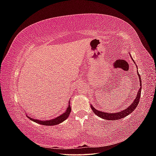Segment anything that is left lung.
<instances>
[{"label":"left lung","instance_id":"8db88e82","mask_svg":"<svg viewBox=\"0 0 156 156\" xmlns=\"http://www.w3.org/2000/svg\"><path fill=\"white\" fill-rule=\"evenodd\" d=\"M131 56V55H130ZM133 60V58H132ZM133 61H134L133 60ZM137 75L139 78V81H140V88L139 90L138 91L137 94H136V97L135 99V100L133 101V102L131 103V104L127 107V108H125L124 110H122L120 112H115V113H108V112H102V111H100L98 110H96L95 108H94L92 105H90L92 110L93 111V112L95 113V114L99 116L101 118V119H103L105 120H119L121 119H123L124 117L127 116V115H129V114H131V112H133L136 107H137L139 102L140 100V93H141V78L140 75L139 74V73L137 72Z\"/></svg>","mask_w":156,"mask_h":156}]
</instances>
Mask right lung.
<instances>
[{"instance_id": "obj_1", "label": "right lung", "mask_w": 156, "mask_h": 156, "mask_svg": "<svg viewBox=\"0 0 156 156\" xmlns=\"http://www.w3.org/2000/svg\"><path fill=\"white\" fill-rule=\"evenodd\" d=\"M71 107L69 105H69L66 111V112H64L62 115H60L59 116L55 118V119H53V120H37V119H32V118L29 117V116H27V117L31 120H32L33 122H36L37 124H40L41 125L44 126H55V125H57L58 124L62 123L63 121H64L66 119H68V117L69 116L70 112H71Z\"/></svg>"}]
</instances>
